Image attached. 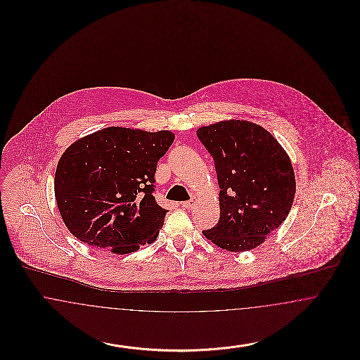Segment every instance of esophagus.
<instances>
[{
	"mask_svg": "<svg viewBox=\"0 0 360 360\" xmlns=\"http://www.w3.org/2000/svg\"><path fill=\"white\" fill-rule=\"evenodd\" d=\"M195 205H197V201H195V200H190V201L182 202V207H185V209H193Z\"/></svg>",
	"mask_w": 360,
	"mask_h": 360,
	"instance_id": "34e87169",
	"label": "esophagus"
}]
</instances>
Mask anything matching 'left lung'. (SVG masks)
Wrapping results in <instances>:
<instances>
[{"mask_svg":"<svg viewBox=\"0 0 360 360\" xmlns=\"http://www.w3.org/2000/svg\"><path fill=\"white\" fill-rule=\"evenodd\" d=\"M197 136L214 160L220 186V220L202 233L231 252L257 248L290 212L295 176L289 155L250 121H220L198 128Z\"/></svg>","mask_w":360,"mask_h":360,"instance_id":"obj_1","label":"left lung"}]
</instances>
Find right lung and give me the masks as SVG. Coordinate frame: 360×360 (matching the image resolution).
<instances>
[{
  "label": "right lung",
  "mask_w": 360,
  "mask_h": 360,
  "mask_svg": "<svg viewBox=\"0 0 360 360\" xmlns=\"http://www.w3.org/2000/svg\"><path fill=\"white\" fill-rule=\"evenodd\" d=\"M170 131L109 127L72 143L55 172V198L70 232L117 255L154 243L167 210L154 197Z\"/></svg>",
  "instance_id": "obj_1"
}]
</instances>
